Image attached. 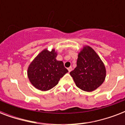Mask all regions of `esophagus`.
Returning <instances> with one entry per match:
<instances>
[{
    "mask_svg": "<svg viewBox=\"0 0 125 125\" xmlns=\"http://www.w3.org/2000/svg\"><path fill=\"white\" fill-rule=\"evenodd\" d=\"M67 69H68L69 72H71V71H72V67H69V68Z\"/></svg>",
    "mask_w": 125,
    "mask_h": 125,
    "instance_id": "obj_1",
    "label": "esophagus"
}]
</instances>
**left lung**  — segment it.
Listing matches in <instances>:
<instances>
[{
	"label": "left lung",
	"instance_id": "left-lung-1",
	"mask_svg": "<svg viewBox=\"0 0 125 125\" xmlns=\"http://www.w3.org/2000/svg\"><path fill=\"white\" fill-rule=\"evenodd\" d=\"M70 74L77 87L83 91L91 92L104 82L106 70L97 52L91 47L85 45L80 49L76 67Z\"/></svg>",
	"mask_w": 125,
	"mask_h": 125
}]
</instances>
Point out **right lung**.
Returning <instances> with one entry per match:
<instances>
[{
	"label": "right lung",
	"instance_id": "obj_1",
	"mask_svg": "<svg viewBox=\"0 0 125 125\" xmlns=\"http://www.w3.org/2000/svg\"><path fill=\"white\" fill-rule=\"evenodd\" d=\"M57 51L43 49L28 65L27 75L29 81L35 88L45 91L52 89L68 70L62 61L56 60Z\"/></svg>",
	"mask_w": 125,
	"mask_h": 125
}]
</instances>
